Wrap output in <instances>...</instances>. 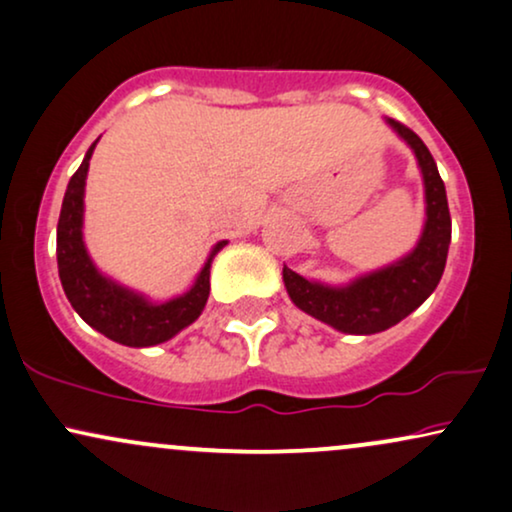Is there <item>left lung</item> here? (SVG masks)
<instances>
[{
    "instance_id": "obj_1",
    "label": "left lung",
    "mask_w": 512,
    "mask_h": 512,
    "mask_svg": "<svg viewBox=\"0 0 512 512\" xmlns=\"http://www.w3.org/2000/svg\"><path fill=\"white\" fill-rule=\"evenodd\" d=\"M400 138L415 150L424 176L427 195V224L417 248L381 272L367 274L346 288H331L312 283L283 267V283L291 300L300 310L319 322L334 326L343 334H379L391 329L412 310H417L434 288L439 286L446 267L448 245H451V212H448L446 188L436 169V162L420 135L412 133L405 123L389 119Z\"/></svg>"
}]
</instances>
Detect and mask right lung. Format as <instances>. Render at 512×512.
I'll list each match as a JSON object with an SVG mask.
<instances>
[{
    "instance_id": "add662e5",
    "label": "right lung",
    "mask_w": 512,
    "mask_h": 512,
    "mask_svg": "<svg viewBox=\"0 0 512 512\" xmlns=\"http://www.w3.org/2000/svg\"><path fill=\"white\" fill-rule=\"evenodd\" d=\"M92 150H95V143L90 145L88 155L78 166L76 174L71 176L64 202H61L57 224V264L61 286H64V293L73 310L100 334L121 343V346H157V343L169 341L178 331L186 329L188 324H193L200 317V312L205 310L209 298V267H212L214 255L226 245V240L214 245L212 255H209L207 264L197 276L195 286L186 295L169 300L164 305L147 303L140 295L104 279L95 269V264L90 262L83 245V233H80V226H83L85 176H88Z\"/></svg>"
}]
</instances>
